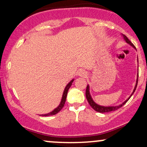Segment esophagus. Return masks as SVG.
<instances>
[{
	"instance_id": "obj_1",
	"label": "esophagus",
	"mask_w": 147,
	"mask_h": 147,
	"mask_svg": "<svg viewBox=\"0 0 147 147\" xmlns=\"http://www.w3.org/2000/svg\"><path fill=\"white\" fill-rule=\"evenodd\" d=\"M77 75L80 76V77H86V72L83 70H79L78 72H77Z\"/></svg>"
}]
</instances>
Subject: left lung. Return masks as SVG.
<instances>
[{
	"mask_svg": "<svg viewBox=\"0 0 147 147\" xmlns=\"http://www.w3.org/2000/svg\"><path fill=\"white\" fill-rule=\"evenodd\" d=\"M122 36H123V38H124V39L125 40V41L128 43V44H129L130 45H131V46H132L133 48H136V47L134 46V45H133V43L129 41V38H128L127 37L125 36V35H123L122 34ZM138 82V72L137 80H136V86H135V88H134V90H133V92H132V93H131V95H130V97H129V98L126 99V101H124V102H123L122 104H119V105H118V106H100V105H99V104H96V103L93 101V99H92V97H91V95H90V86H89V85L87 86L86 90V99H87L88 102V103H89V104H90V106L92 108V109H94V110L97 111V112L102 113H104L111 112V111H114L117 110L118 109H119V108L122 107V106H124V104H125L126 103L128 102V100H129V99L131 98V96H132L133 94L134 93V92H135V90H136V88H137Z\"/></svg>",
	"mask_w": 147,
	"mask_h": 147,
	"instance_id": "1",
	"label": "left lung"
}]
</instances>
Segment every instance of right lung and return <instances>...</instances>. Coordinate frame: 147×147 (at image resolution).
Listing matches in <instances>:
<instances>
[{"instance_id": "1", "label": "right lung", "mask_w": 147, "mask_h": 147, "mask_svg": "<svg viewBox=\"0 0 147 147\" xmlns=\"http://www.w3.org/2000/svg\"><path fill=\"white\" fill-rule=\"evenodd\" d=\"M74 79H72L71 81H70L69 83L67 84V86H65V89H64V91H63V95H62V99H61V101L59 105L55 109H54L53 111H52V112L49 113H47V114H43V115H41L42 116H50V115H56L57 113H58L59 111L61 110L62 108L64 106V104H65V100H66V97H67V94H68V90L69 88H70V86H71L72 82H73Z\"/></svg>"}]
</instances>
